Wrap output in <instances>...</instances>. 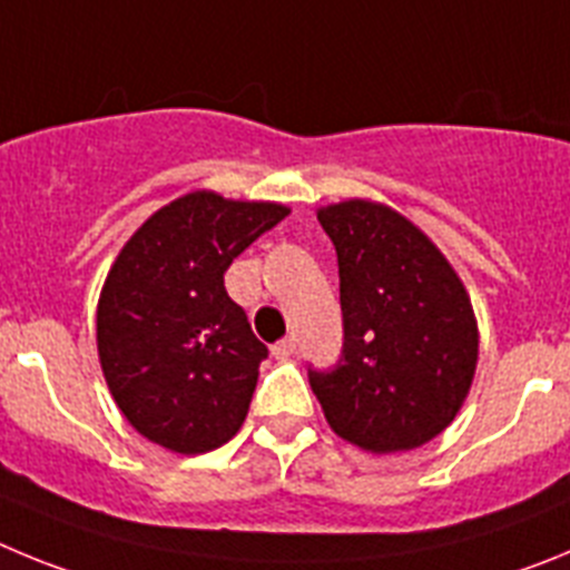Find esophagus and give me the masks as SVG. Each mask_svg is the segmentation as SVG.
I'll return each instance as SVG.
<instances>
[{
  "label": "esophagus",
  "instance_id": "obj_1",
  "mask_svg": "<svg viewBox=\"0 0 570 570\" xmlns=\"http://www.w3.org/2000/svg\"><path fill=\"white\" fill-rule=\"evenodd\" d=\"M271 354H274L276 360H288V356L296 354V340L294 336H285V340H279L271 347Z\"/></svg>",
  "mask_w": 570,
  "mask_h": 570
}]
</instances>
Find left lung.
<instances>
[{"label": "left lung", "mask_w": 570, "mask_h": 570, "mask_svg": "<svg viewBox=\"0 0 570 570\" xmlns=\"http://www.w3.org/2000/svg\"><path fill=\"white\" fill-rule=\"evenodd\" d=\"M336 248L342 351L308 365L325 420L374 454L411 451L448 428L476 367V320L460 276L436 245L385 205L316 214Z\"/></svg>", "instance_id": "left-lung-1"}]
</instances>
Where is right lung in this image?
I'll return each instance as SVG.
<instances>
[{"label":"right lung","instance_id":"add662e5","mask_svg":"<svg viewBox=\"0 0 570 570\" xmlns=\"http://www.w3.org/2000/svg\"><path fill=\"white\" fill-rule=\"evenodd\" d=\"M285 216L199 190L156 210L116 256L99 296V362L119 411L156 445L205 454L245 422L268 347L223 276Z\"/></svg>","mask_w":570,"mask_h":570}]
</instances>
